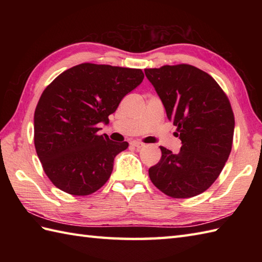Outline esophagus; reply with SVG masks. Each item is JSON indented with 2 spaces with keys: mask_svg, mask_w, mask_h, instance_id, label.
<instances>
[{
  "mask_svg": "<svg viewBox=\"0 0 262 262\" xmlns=\"http://www.w3.org/2000/svg\"><path fill=\"white\" fill-rule=\"evenodd\" d=\"M130 144H132L133 146H135V147H137V148H141V147L145 146V144H144L143 142H140V141H133Z\"/></svg>",
  "mask_w": 262,
  "mask_h": 262,
  "instance_id": "34e87169",
  "label": "esophagus"
}]
</instances>
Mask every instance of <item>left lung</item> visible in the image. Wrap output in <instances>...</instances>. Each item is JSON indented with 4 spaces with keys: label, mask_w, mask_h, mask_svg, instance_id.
I'll list each match as a JSON object with an SVG mask.
<instances>
[{
    "label": "left lung",
    "mask_w": 262,
    "mask_h": 262,
    "mask_svg": "<svg viewBox=\"0 0 262 262\" xmlns=\"http://www.w3.org/2000/svg\"><path fill=\"white\" fill-rule=\"evenodd\" d=\"M181 140L179 153L160 146L162 157L149 179L172 198H190L213 185L232 149L234 114L213 77L188 64L145 69Z\"/></svg>",
    "instance_id": "obj_1"
}]
</instances>
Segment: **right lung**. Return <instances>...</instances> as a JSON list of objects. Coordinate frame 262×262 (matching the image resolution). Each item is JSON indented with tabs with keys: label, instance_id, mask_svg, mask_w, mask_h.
Returning a JSON list of instances; mask_svg holds the SVG:
<instances>
[{
	"label": "right lung",
	"instance_id": "right-lung-1",
	"mask_svg": "<svg viewBox=\"0 0 262 262\" xmlns=\"http://www.w3.org/2000/svg\"><path fill=\"white\" fill-rule=\"evenodd\" d=\"M140 69L83 63L59 74L35 110V147L55 187L73 196L99 190L111 176L116 155L128 147L98 124H108L127 93L142 83Z\"/></svg>",
	"mask_w": 262,
	"mask_h": 262
}]
</instances>
